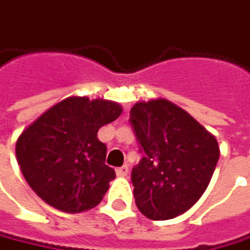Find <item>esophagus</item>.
<instances>
[{
  "mask_svg": "<svg viewBox=\"0 0 250 250\" xmlns=\"http://www.w3.org/2000/svg\"><path fill=\"white\" fill-rule=\"evenodd\" d=\"M116 175L117 176H120V178H125L128 175V167L127 165H123V167H120V168L116 169Z\"/></svg>",
  "mask_w": 250,
  "mask_h": 250,
  "instance_id": "obj_1",
  "label": "esophagus"
}]
</instances>
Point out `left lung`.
I'll list each match as a JSON object with an SVG mask.
<instances>
[{"label":"left lung","mask_w":250,"mask_h":250,"mask_svg":"<svg viewBox=\"0 0 250 250\" xmlns=\"http://www.w3.org/2000/svg\"><path fill=\"white\" fill-rule=\"evenodd\" d=\"M140 151L131 170L138 210L149 220H170L199 200L220 158L215 137L167 99L137 102L130 110Z\"/></svg>","instance_id":"obj_1"}]
</instances>
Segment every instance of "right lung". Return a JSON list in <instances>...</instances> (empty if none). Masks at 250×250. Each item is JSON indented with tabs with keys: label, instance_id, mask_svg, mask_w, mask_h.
I'll return each instance as SVG.
<instances>
[{
	"label": "right lung",
	"instance_id": "1",
	"mask_svg": "<svg viewBox=\"0 0 250 250\" xmlns=\"http://www.w3.org/2000/svg\"><path fill=\"white\" fill-rule=\"evenodd\" d=\"M122 112L112 101L70 96L23 130L15 148L18 164L42 200L64 212L86 211L102 201L116 173L104 164L98 130Z\"/></svg>",
	"mask_w": 250,
	"mask_h": 250
}]
</instances>
